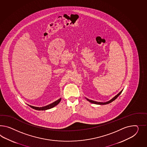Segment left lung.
<instances>
[{
  "instance_id": "obj_1",
  "label": "left lung",
  "mask_w": 147,
  "mask_h": 147,
  "mask_svg": "<svg viewBox=\"0 0 147 147\" xmlns=\"http://www.w3.org/2000/svg\"><path fill=\"white\" fill-rule=\"evenodd\" d=\"M123 90H122L121 91H120L119 93H118L117 95L115 96L113 98H112L111 100H110L109 101H107V102H96V101H94V100H90V99H88L86 98V99L88 101H89V102H90L91 103H94L95 104H98V105H105V104H107L110 103L111 102H112L113 100H115L118 96H119L120 94H121V93L122 92V91H123Z\"/></svg>"
}]
</instances>
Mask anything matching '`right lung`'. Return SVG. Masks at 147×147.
Segmentation results:
<instances>
[{
  "label": "right lung",
  "instance_id": "obj_1",
  "mask_svg": "<svg viewBox=\"0 0 147 147\" xmlns=\"http://www.w3.org/2000/svg\"><path fill=\"white\" fill-rule=\"evenodd\" d=\"M61 98H60V99H58L57 100H56L55 102H54L53 103H52L50 104H49V105H47V106H45V107H33V106H32V105H28L30 107H32V109H35V110H48V109H51L52 107H55V106L56 105H57L60 102V100H61Z\"/></svg>",
  "mask_w": 147,
  "mask_h": 147
}]
</instances>
